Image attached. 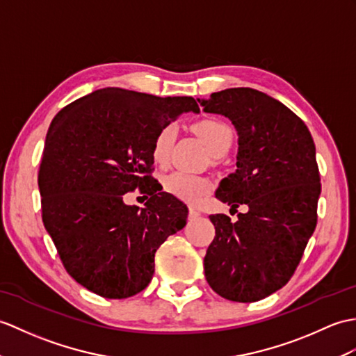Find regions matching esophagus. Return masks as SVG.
<instances>
[{"instance_id":"obj_1","label":"esophagus","mask_w":356,"mask_h":356,"mask_svg":"<svg viewBox=\"0 0 356 356\" xmlns=\"http://www.w3.org/2000/svg\"><path fill=\"white\" fill-rule=\"evenodd\" d=\"M188 217H189V220H194V218H197V217H200V212H198V211L194 209V208H189Z\"/></svg>"}]
</instances>
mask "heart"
Masks as SVG:
<instances>
[{
    "label": "heart",
    "mask_w": 356,
    "mask_h": 356,
    "mask_svg": "<svg viewBox=\"0 0 356 356\" xmlns=\"http://www.w3.org/2000/svg\"><path fill=\"white\" fill-rule=\"evenodd\" d=\"M193 130L202 138L212 154H225L234 140V131L227 122L217 118L197 121ZM176 139L175 124H165L156 134L152 145V156L156 163L165 165L170 161L171 148ZM163 188L168 194L186 203H195L209 191L211 181L204 176L189 175L185 171H172L163 177Z\"/></svg>",
    "instance_id": "b5f03b06"
}]
</instances>
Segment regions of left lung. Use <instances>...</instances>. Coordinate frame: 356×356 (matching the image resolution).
<instances>
[{"label": "left lung", "instance_id": "8db88e82", "mask_svg": "<svg viewBox=\"0 0 356 356\" xmlns=\"http://www.w3.org/2000/svg\"><path fill=\"white\" fill-rule=\"evenodd\" d=\"M200 103L238 131L236 171L221 180L216 197L235 211L249 208L235 222L225 213L209 217L216 236L204 276L227 300H261L291 279L317 226L316 145L293 111L256 89L230 88Z\"/></svg>", "mask_w": 356, "mask_h": 356}]
</instances>
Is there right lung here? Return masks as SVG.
Segmentation results:
<instances>
[{
  "label": "right lung",
  "instance_id": "add662e5",
  "mask_svg": "<svg viewBox=\"0 0 356 356\" xmlns=\"http://www.w3.org/2000/svg\"><path fill=\"white\" fill-rule=\"evenodd\" d=\"M193 97L98 89L65 106L47 134L38 185L42 221L68 275L106 299H126L150 284L154 253L184 229L188 208L162 191L153 172L158 130ZM139 188L146 208L123 203Z\"/></svg>",
  "mask_w": 356,
  "mask_h": 356
}]
</instances>
